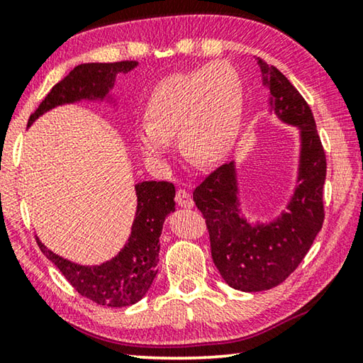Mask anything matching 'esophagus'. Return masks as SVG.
Instances as JSON below:
<instances>
[{"mask_svg":"<svg viewBox=\"0 0 363 363\" xmlns=\"http://www.w3.org/2000/svg\"><path fill=\"white\" fill-rule=\"evenodd\" d=\"M176 203L182 208H192L194 200L187 190H177L176 192Z\"/></svg>","mask_w":363,"mask_h":363,"instance_id":"34e87169","label":"esophagus"}]
</instances>
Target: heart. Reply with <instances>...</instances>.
<instances>
[{
    "mask_svg": "<svg viewBox=\"0 0 363 363\" xmlns=\"http://www.w3.org/2000/svg\"><path fill=\"white\" fill-rule=\"evenodd\" d=\"M243 115L242 78L216 60L160 79L147 99L145 121L134 128V143L149 162L164 164L177 136L190 162L210 167L230 153Z\"/></svg>",
    "mask_w": 363,
    "mask_h": 363,
    "instance_id": "heart-1",
    "label": "heart"
}]
</instances>
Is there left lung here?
<instances>
[{
    "mask_svg": "<svg viewBox=\"0 0 363 363\" xmlns=\"http://www.w3.org/2000/svg\"><path fill=\"white\" fill-rule=\"evenodd\" d=\"M267 89V113L298 130V167L285 210L267 220L245 214L233 160L195 189L194 201L206 219L211 256L220 277L235 290L255 293L280 285L314 243L323 224L327 160L314 116L288 78L259 59Z\"/></svg>",
    "mask_w": 363,
    "mask_h": 363,
    "instance_id": "1",
    "label": "left lung"
}]
</instances>
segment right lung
Masks as SVG:
<instances>
[{
	"mask_svg": "<svg viewBox=\"0 0 363 363\" xmlns=\"http://www.w3.org/2000/svg\"><path fill=\"white\" fill-rule=\"evenodd\" d=\"M138 65L134 60H125L75 67L62 82L49 91L45 101L30 116L28 126L49 110L69 104H106L116 112L118 102L112 93L115 79L120 73L131 72ZM134 192L138 206L131 233L125 247L112 259L96 266H84L56 255L36 237L40 250L62 272L69 284L82 296L99 306L126 307L136 304L150 290L158 274L160 235L164 219L176 210V189L173 184L164 181H136Z\"/></svg>",
	"mask_w": 363,
	"mask_h": 363,
	"instance_id": "right-lung-1",
	"label": "right lung"
}]
</instances>
